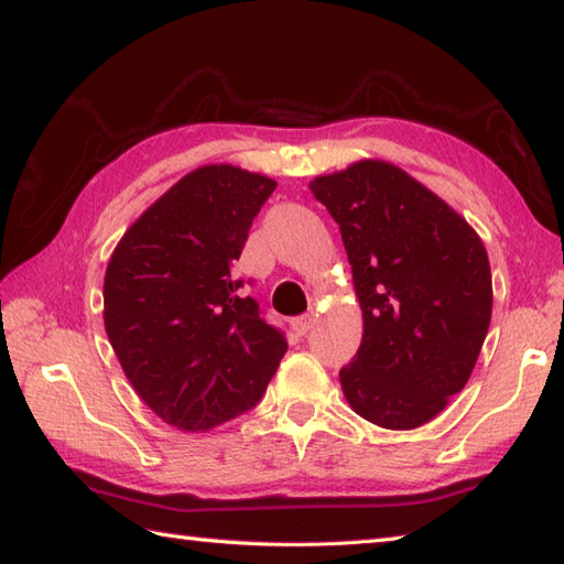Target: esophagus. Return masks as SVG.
<instances>
[{"label": "esophagus", "instance_id": "esophagus-1", "mask_svg": "<svg viewBox=\"0 0 564 564\" xmlns=\"http://www.w3.org/2000/svg\"><path fill=\"white\" fill-rule=\"evenodd\" d=\"M313 322H315V315L313 313H307V315H301V317H295L291 325H293V332L295 334H301V337H305V334L313 329Z\"/></svg>", "mask_w": 564, "mask_h": 564}]
</instances>
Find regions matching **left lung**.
Segmentation results:
<instances>
[{"instance_id":"8db88e82","label":"left lung","mask_w":564,"mask_h":564,"mask_svg":"<svg viewBox=\"0 0 564 564\" xmlns=\"http://www.w3.org/2000/svg\"><path fill=\"white\" fill-rule=\"evenodd\" d=\"M339 225L364 339L339 370L346 402L406 431L470 380L492 319L487 249L465 218L400 166L361 160L310 182Z\"/></svg>"}]
</instances>
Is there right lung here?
<instances>
[{"label":"right lung","mask_w":564,"mask_h":564,"mask_svg":"<svg viewBox=\"0 0 564 564\" xmlns=\"http://www.w3.org/2000/svg\"><path fill=\"white\" fill-rule=\"evenodd\" d=\"M275 182L206 164L128 227L104 279V327L140 400L182 431L251 410L289 349L235 261Z\"/></svg>","instance_id":"right-lung-1"}]
</instances>
